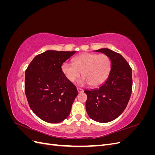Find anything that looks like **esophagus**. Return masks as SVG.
<instances>
[{
  "label": "esophagus",
  "instance_id": "1",
  "mask_svg": "<svg viewBox=\"0 0 155 155\" xmlns=\"http://www.w3.org/2000/svg\"><path fill=\"white\" fill-rule=\"evenodd\" d=\"M77 90H78V93H81V92H83V89H81V88H77Z\"/></svg>",
  "mask_w": 155,
  "mask_h": 155
}]
</instances>
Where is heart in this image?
Returning a JSON list of instances; mask_svg holds the SVG:
<instances>
[{
    "mask_svg": "<svg viewBox=\"0 0 155 155\" xmlns=\"http://www.w3.org/2000/svg\"><path fill=\"white\" fill-rule=\"evenodd\" d=\"M111 69L110 59L106 54L83 53L75 57L73 63L64 62L62 72L70 82H74L80 77L79 85L90 84L92 87L102 85L109 76Z\"/></svg>",
    "mask_w": 155,
    "mask_h": 155,
    "instance_id": "obj_1",
    "label": "heart"
}]
</instances>
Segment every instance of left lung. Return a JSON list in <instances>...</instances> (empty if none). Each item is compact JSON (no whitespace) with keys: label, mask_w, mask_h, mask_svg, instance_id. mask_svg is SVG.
<instances>
[{"label":"left lung","mask_w":155,"mask_h":155,"mask_svg":"<svg viewBox=\"0 0 155 155\" xmlns=\"http://www.w3.org/2000/svg\"><path fill=\"white\" fill-rule=\"evenodd\" d=\"M95 51L109 56L111 69L99 88L84 91L87 95L86 110L93 120L107 123L118 118L127 105L132 92V69L118 53L108 48Z\"/></svg>","instance_id":"obj_1"}]
</instances>
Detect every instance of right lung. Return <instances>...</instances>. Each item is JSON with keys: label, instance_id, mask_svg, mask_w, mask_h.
<instances>
[{"label": "right lung", "instance_id": "obj_1", "mask_svg": "<svg viewBox=\"0 0 155 155\" xmlns=\"http://www.w3.org/2000/svg\"><path fill=\"white\" fill-rule=\"evenodd\" d=\"M76 52L47 50L36 55L26 70L28 102L32 111L46 122L59 123L71 110L78 92L64 76L61 66Z\"/></svg>", "mask_w": 155, "mask_h": 155}]
</instances>
